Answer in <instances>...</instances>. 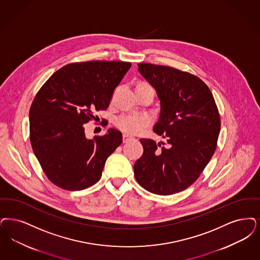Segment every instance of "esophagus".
<instances>
[{
	"label": "esophagus",
	"instance_id": "1",
	"mask_svg": "<svg viewBox=\"0 0 260 260\" xmlns=\"http://www.w3.org/2000/svg\"><path fill=\"white\" fill-rule=\"evenodd\" d=\"M131 139H132V136H129V135H123V142H124V143H127Z\"/></svg>",
	"mask_w": 260,
	"mask_h": 260
}]
</instances>
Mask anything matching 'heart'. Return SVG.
<instances>
[{"instance_id": "b5f03b06", "label": "heart", "mask_w": 260, "mask_h": 260, "mask_svg": "<svg viewBox=\"0 0 260 260\" xmlns=\"http://www.w3.org/2000/svg\"><path fill=\"white\" fill-rule=\"evenodd\" d=\"M150 124V118L144 115L123 114L115 119V125L128 135H138Z\"/></svg>"}]
</instances>
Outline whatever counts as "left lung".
Segmentation results:
<instances>
[{
	"mask_svg": "<svg viewBox=\"0 0 260 260\" xmlns=\"http://www.w3.org/2000/svg\"><path fill=\"white\" fill-rule=\"evenodd\" d=\"M137 66L160 101L154 132L167 144L140 139L144 151L135 161V179L152 193H177L198 180L216 151L220 131L218 107L207 85L198 76L167 66Z\"/></svg>",
	"mask_w": 260,
	"mask_h": 260,
	"instance_id": "8db88e82",
	"label": "left lung"
}]
</instances>
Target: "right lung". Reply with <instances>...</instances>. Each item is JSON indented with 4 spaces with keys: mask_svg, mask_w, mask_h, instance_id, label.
<instances>
[{
    "mask_svg": "<svg viewBox=\"0 0 260 260\" xmlns=\"http://www.w3.org/2000/svg\"><path fill=\"white\" fill-rule=\"evenodd\" d=\"M132 63L117 61L73 62L53 73L36 94L30 108L31 148L54 185L81 190L102 177L105 161L122 144V134L86 138L84 124L93 112L109 106L115 88Z\"/></svg>",
    "mask_w": 260,
    "mask_h": 260,
    "instance_id": "obj_1",
    "label": "right lung"
}]
</instances>
